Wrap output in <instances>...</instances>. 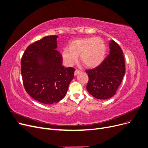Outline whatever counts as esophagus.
<instances>
[{
  "label": "esophagus",
  "mask_w": 148,
  "mask_h": 148,
  "mask_svg": "<svg viewBox=\"0 0 148 148\" xmlns=\"http://www.w3.org/2000/svg\"><path fill=\"white\" fill-rule=\"evenodd\" d=\"M80 73H81L80 71H79V70H78V69H76L75 71V72H74V75H77V74H79Z\"/></svg>",
  "instance_id": "esophagus-1"
}]
</instances>
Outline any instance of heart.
<instances>
[{
	"mask_svg": "<svg viewBox=\"0 0 148 148\" xmlns=\"http://www.w3.org/2000/svg\"><path fill=\"white\" fill-rule=\"evenodd\" d=\"M106 45L104 41L99 37H85L75 39L69 43V49L62 51V59L65 64L72 66L78 60L88 68L99 66L104 59Z\"/></svg>",
	"mask_w": 148,
	"mask_h": 148,
	"instance_id": "b5f03b06",
	"label": "heart"
}]
</instances>
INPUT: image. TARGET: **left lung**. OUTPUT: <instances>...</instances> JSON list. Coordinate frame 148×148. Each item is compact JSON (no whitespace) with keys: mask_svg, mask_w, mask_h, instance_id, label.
Instances as JSON below:
<instances>
[{"mask_svg":"<svg viewBox=\"0 0 148 148\" xmlns=\"http://www.w3.org/2000/svg\"><path fill=\"white\" fill-rule=\"evenodd\" d=\"M109 54L99 66L88 69L86 89L99 99L112 98L117 90L125 73V59L119 45L113 40L109 42Z\"/></svg>","mask_w":148,"mask_h":148,"instance_id":"obj_1","label":"left lung"}]
</instances>
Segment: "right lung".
Listing matches in <instances>:
<instances>
[{"mask_svg": "<svg viewBox=\"0 0 148 148\" xmlns=\"http://www.w3.org/2000/svg\"><path fill=\"white\" fill-rule=\"evenodd\" d=\"M57 35L43 38L27 47L21 61L23 84L37 101L52 104L63 98L73 79L75 69L62 66L56 50Z\"/></svg>", "mask_w": 148, "mask_h": 148, "instance_id": "1", "label": "right lung"}]
</instances>
